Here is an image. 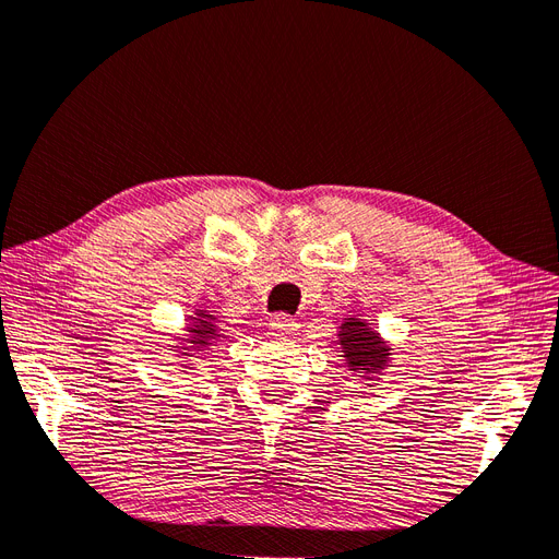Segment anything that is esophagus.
Here are the masks:
<instances>
[{
    "instance_id": "obj_1",
    "label": "esophagus",
    "mask_w": 559,
    "mask_h": 559,
    "mask_svg": "<svg viewBox=\"0 0 559 559\" xmlns=\"http://www.w3.org/2000/svg\"><path fill=\"white\" fill-rule=\"evenodd\" d=\"M271 330L277 334V337H292V334L298 330V323L288 314H275L271 319Z\"/></svg>"
}]
</instances>
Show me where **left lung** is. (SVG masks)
Instances as JSON below:
<instances>
[{
  "label": "left lung",
  "mask_w": 559,
  "mask_h": 559,
  "mask_svg": "<svg viewBox=\"0 0 559 559\" xmlns=\"http://www.w3.org/2000/svg\"><path fill=\"white\" fill-rule=\"evenodd\" d=\"M340 346L344 348L342 357L350 371H362L371 376L388 365L390 348L362 319H346L342 323Z\"/></svg>",
  "instance_id": "8db88e82"
}]
</instances>
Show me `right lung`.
Instances as JSON below:
<instances>
[{"label":"right lung","mask_w":559,"mask_h":559,"mask_svg":"<svg viewBox=\"0 0 559 559\" xmlns=\"http://www.w3.org/2000/svg\"><path fill=\"white\" fill-rule=\"evenodd\" d=\"M188 330H190V334H192L190 344H192L197 350L209 346L211 340L219 337V332H217V328H215V317L209 314V311H204V309L197 311V319H194L192 328H188Z\"/></svg>","instance_id":"add662e5"}]
</instances>
